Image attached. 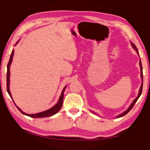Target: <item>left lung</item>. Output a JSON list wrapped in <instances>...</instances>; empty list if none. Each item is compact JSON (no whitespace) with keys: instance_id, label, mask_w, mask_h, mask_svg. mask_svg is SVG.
Returning a JSON list of instances; mask_svg holds the SVG:
<instances>
[{"instance_id":"1","label":"left lung","mask_w":150,"mask_h":150,"mask_svg":"<svg viewBox=\"0 0 150 150\" xmlns=\"http://www.w3.org/2000/svg\"><path fill=\"white\" fill-rule=\"evenodd\" d=\"M132 47L134 48V49H135V50L136 51L137 53H138V49H137V47H136V45H134V44H133V43H132ZM139 65H140V69H141V77H142V85H141L140 89H139V91L138 95V96H137V97H136V98H135V100H134L133 101V103L131 104V105L130 106V107L128 108V110H126L125 112H123L122 114H121V115H118V116H117L118 118L122 117V116H124V115H126L127 113L129 112L130 111L131 109L133 108V106H134V105H135V103H136V101L138 100V98H139V96H140V95H141L142 92V87H143V71H142V63H141V61H139ZM93 113H95V112H93Z\"/></svg>"}]
</instances>
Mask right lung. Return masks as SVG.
<instances>
[{
	"label": "right lung",
	"mask_w": 150,
	"mask_h": 150,
	"mask_svg": "<svg viewBox=\"0 0 150 150\" xmlns=\"http://www.w3.org/2000/svg\"><path fill=\"white\" fill-rule=\"evenodd\" d=\"M18 44V42L16 43ZM13 55H14V50H12V52L11 53V57H10V59H9V62L8 63V65H7V76H6V89H7V92L9 94V95L12 98V96H11V91H10L9 89V83H10V66H11V62L12 61V57H13ZM66 88V86L63 88V90L62 93V95H61L60 97H59V101H58V103L55 105L54 107L51 108L49 110H47L45 111L44 112H40V113H37V114H33V115H29V114H26L24 112H22L21 110H20V108H19L18 106L16 105V106L17 107V108L18 109L20 112H21L24 115H26L28 116H30V117H32V118H45V117H49V116H52L53 115H54L55 114H56L58 111H59L61 108H62V106L63 105V93H64V91ZM14 103V102H13ZM15 105V103H14Z\"/></svg>",
	"instance_id": "1"
}]
</instances>
